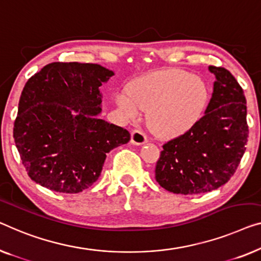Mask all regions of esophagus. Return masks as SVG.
<instances>
[{"instance_id": "1", "label": "esophagus", "mask_w": 261, "mask_h": 261, "mask_svg": "<svg viewBox=\"0 0 261 261\" xmlns=\"http://www.w3.org/2000/svg\"><path fill=\"white\" fill-rule=\"evenodd\" d=\"M147 141H148V139H147V135L143 130L134 129L132 132V143H134V145H143Z\"/></svg>"}]
</instances>
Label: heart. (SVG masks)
<instances>
[{
  "instance_id": "b5f03b06",
  "label": "heart",
  "mask_w": 261,
  "mask_h": 261,
  "mask_svg": "<svg viewBox=\"0 0 261 261\" xmlns=\"http://www.w3.org/2000/svg\"><path fill=\"white\" fill-rule=\"evenodd\" d=\"M119 107L137 118L141 109L149 111V122L166 135L182 133L199 119L207 101V88L194 74L165 70L132 82L129 93L119 94Z\"/></svg>"
}]
</instances>
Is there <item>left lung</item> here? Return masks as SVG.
<instances>
[{"label": "left lung", "instance_id": "obj_1", "mask_svg": "<svg viewBox=\"0 0 261 261\" xmlns=\"http://www.w3.org/2000/svg\"><path fill=\"white\" fill-rule=\"evenodd\" d=\"M208 69L217 81L205 115L162 146L155 166L159 185L175 194L207 193L228 182L246 150L244 90L224 67Z\"/></svg>", "mask_w": 261, "mask_h": 261}]
</instances>
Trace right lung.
Segmentation results:
<instances>
[{
	"instance_id": "add662e5",
	"label": "right lung",
	"mask_w": 261,
	"mask_h": 261,
	"mask_svg": "<svg viewBox=\"0 0 261 261\" xmlns=\"http://www.w3.org/2000/svg\"><path fill=\"white\" fill-rule=\"evenodd\" d=\"M114 73L95 63L53 62L24 85L14 121L15 145L29 177L75 194L99 179L106 154L130 140L97 118L99 87Z\"/></svg>"
}]
</instances>
